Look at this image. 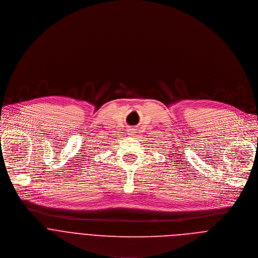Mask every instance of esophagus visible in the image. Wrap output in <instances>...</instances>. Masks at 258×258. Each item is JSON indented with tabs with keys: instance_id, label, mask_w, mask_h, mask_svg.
<instances>
[{
	"instance_id": "1",
	"label": "esophagus",
	"mask_w": 258,
	"mask_h": 258,
	"mask_svg": "<svg viewBox=\"0 0 258 258\" xmlns=\"http://www.w3.org/2000/svg\"><path fill=\"white\" fill-rule=\"evenodd\" d=\"M128 132H129L130 135H133V136H134V135L136 134V129H135V128H130V129L128 130Z\"/></svg>"
}]
</instances>
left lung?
<instances>
[{
    "label": "left lung",
    "mask_w": 258,
    "mask_h": 258,
    "mask_svg": "<svg viewBox=\"0 0 258 258\" xmlns=\"http://www.w3.org/2000/svg\"><path fill=\"white\" fill-rule=\"evenodd\" d=\"M184 156H185V154H184Z\"/></svg>",
    "instance_id": "left-lung-1"
}]
</instances>
